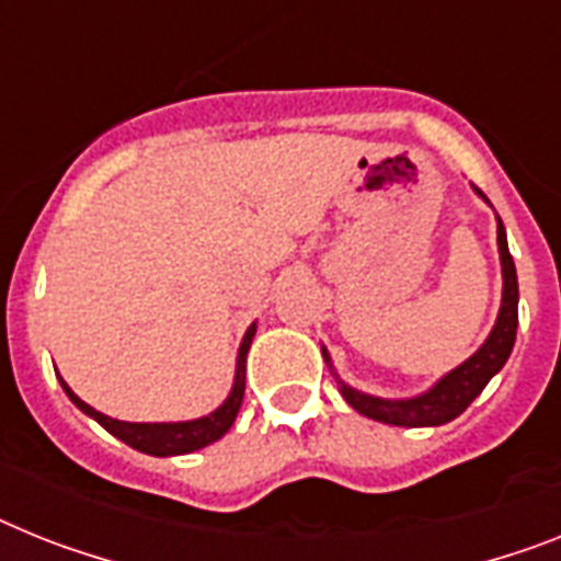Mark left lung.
<instances>
[{
	"mask_svg": "<svg viewBox=\"0 0 561 561\" xmlns=\"http://www.w3.org/2000/svg\"><path fill=\"white\" fill-rule=\"evenodd\" d=\"M482 193V191H479ZM499 256H502V276H505V290H502V310L493 324L491 336L470 356L465 365L450 370L436 388L416 399H402V402H390V399H376L368 393L342 385V397L351 404L353 411H359L362 416L385 422V425L399 427H427V425H445L450 419L468 408L473 399L484 390V385L491 382L493 374L502 370L516 342V324H519V285H516V265L507 251L505 225L499 219ZM324 353V351H322Z\"/></svg>",
	"mask_w": 561,
	"mask_h": 561,
	"instance_id": "8db88e82",
	"label": "left lung"
}]
</instances>
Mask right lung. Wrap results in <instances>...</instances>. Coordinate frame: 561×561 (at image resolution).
<instances>
[{"label": "right lung", "mask_w": 561, "mask_h": 561, "mask_svg": "<svg viewBox=\"0 0 561 561\" xmlns=\"http://www.w3.org/2000/svg\"><path fill=\"white\" fill-rule=\"evenodd\" d=\"M253 333H256V324L248 328L242 339V347H239V359H237V382H233V390L230 397L225 399V404L219 411H214L210 416L193 419V422H159V425H139V422H119V419H111L105 413L93 411L91 404H84L82 399L62 382L65 393L70 397V402L77 404L79 411H84L88 416H93L99 425L105 427L107 433H113L116 439H122L130 448L142 450V454L150 456H179V454H191V450H199L210 442L222 439L225 433L230 431L233 419L239 413V404H242L244 397V359H248V347L253 342Z\"/></svg>", "instance_id": "right-lung-1"}]
</instances>
